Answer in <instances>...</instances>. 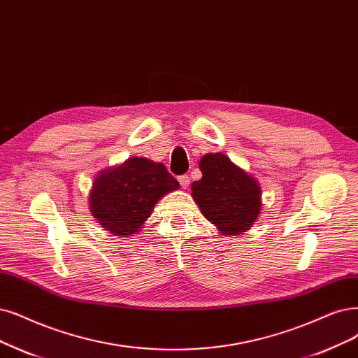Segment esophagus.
<instances>
[{"instance_id": "esophagus-1", "label": "esophagus", "mask_w": 358, "mask_h": 358, "mask_svg": "<svg viewBox=\"0 0 358 358\" xmlns=\"http://www.w3.org/2000/svg\"><path fill=\"white\" fill-rule=\"evenodd\" d=\"M178 181H180L182 189H187L190 186V177L189 176H180Z\"/></svg>"}]
</instances>
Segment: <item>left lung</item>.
<instances>
[{
    "label": "left lung",
    "instance_id": "8db88e82",
    "mask_svg": "<svg viewBox=\"0 0 358 358\" xmlns=\"http://www.w3.org/2000/svg\"><path fill=\"white\" fill-rule=\"evenodd\" d=\"M199 168L202 178L192 184V196L203 217L226 236L252 227L262 206L258 181L222 153L205 155Z\"/></svg>",
    "mask_w": 358,
    "mask_h": 358
}]
</instances>
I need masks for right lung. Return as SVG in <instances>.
Returning <instances> with one entry per match:
<instances>
[{
    "label": "right lung",
    "instance_id": "obj_1",
    "mask_svg": "<svg viewBox=\"0 0 358 358\" xmlns=\"http://www.w3.org/2000/svg\"><path fill=\"white\" fill-rule=\"evenodd\" d=\"M178 187V181L162 164L129 157L96 177L90 192V210L104 230L125 239L137 234L157 201Z\"/></svg>",
    "mask_w": 358,
    "mask_h": 358
}]
</instances>
